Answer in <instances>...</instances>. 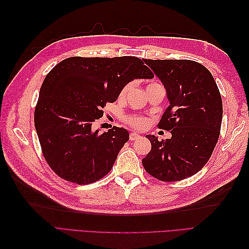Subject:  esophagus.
Returning <instances> with one entry per match:
<instances>
[{
  "label": "esophagus",
  "mask_w": 249,
  "mask_h": 249,
  "mask_svg": "<svg viewBox=\"0 0 249 249\" xmlns=\"http://www.w3.org/2000/svg\"><path fill=\"white\" fill-rule=\"evenodd\" d=\"M139 135L138 134H136V133H130L129 134V140H131V141H133V140H136V139H138L139 138Z\"/></svg>",
  "instance_id": "34e87169"
}]
</instances>
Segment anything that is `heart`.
Wrapping results in <instances>:
<instances>
[{
  "mask_svg": "<svg viewBox=\"0 0 249 249\" xmlns=\"http://www.w3.org/2000/svg\"><path fill=\"white\" fill-rule=\"evenodd\" d=\"M154 84H158V83H152L150 84L149 87L151 86H154ZM131 87H133V83L129 82V83H126L125 86L122 88L121 92H120V98H124L126 95L128 94V92L130 91ZM124 121L127 123L129 126L137 129H143L147 126V123H149V120L146 118H143V116L141 115H126L124 118Z\"/></svg>",
  "mask_w": 249,
  "mask_h": 249,
  "instance_id": "obj_1",
  "label": "heart"
}]
</instances>
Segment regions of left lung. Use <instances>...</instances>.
<instances>
[{
  "mask_svg": "<svg viewBox=\"0 0 249 249\" xmlns=\"http://www.w3.org/2000/svg\"><path fill=\"white\" fill-rule=\"evenodd\" d=\"M167 89L170 106L158 127L170 130V139L145 136L151 151L143 160L145 171L162 182L194 176L209 161L218 141L223 102L212 73L190 60L144 59Z\"/></svg>",
  "mask_w": 249,
  "mask_h": 249,
  "instance_id": "8db88e82",
  "label": "left lung"
}]
</instances>
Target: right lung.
Instances as JSON below:
<instances>
[{
  "label": "right lung",
  "instance_id": "obj_1",
  "mask_svg": "<svg viewBox=\"0 0 249 249\" xmlns=\"http://www.w3.org/2000/svg\"><path fill=\"white\" fill-rule=\"evenodd\" d=\"M153 77L136 56H71L52 68L41 84L34 123L43 155L57 177L86 185L110 172L129 134L116 126L94 131V122L126 83Z\"/></svg>",
  "mask_w": 249,
  "mask_h": 249
}]
</instances>
